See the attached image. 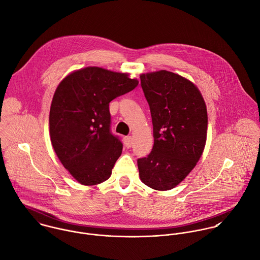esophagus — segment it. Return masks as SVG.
<instances>
[{
  "label": "esophagus",
  "mask_w": 260,
  "mask_h": 260,
  "mask_svg": "<svg viewBox=\"0 0 260 260\" xmlns=\"http://www.w3.org/2000/svg\"><path fill=\"white\" fill-rule=\"evenodd\" d=\"M124 145L127 149H129L133 145V138L132 137H125L124 138Z\"/></svg>",
  "instance_id": "34e87169"
}]
</instances>
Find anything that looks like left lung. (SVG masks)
Here are the masks:
<instances>
[{"mask_svg": "<svg viewBox=\"0 0 260 260\" xmlns=\"http://www.w3.org/2000/svg\"><path fill=\"white\" fill-rule=\"evenodd\" d=\"M150 105L154 147L138 159L141 181L157 191L179 185L195 168L207 141V107L189 79L167 70L141 74Z\"/></svg>", "mask_w": 260, "mask_h": 260, "instance_id": "8db88e82", "label": "left lung"}]
</instances>
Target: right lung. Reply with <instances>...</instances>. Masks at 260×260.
<instances>
[{"label": "right lung", "mask_w": 260, "mask_h": 260, "mask_svg": "<svg viewBox=\"0 0 260 260\" xmlns=\"http://www.w3.org/2000/svg\"><path fill=\"white\" fill-rule=\"evenodd\" d=\"M129 73L96 66L74 70L58 84L50 107L49 133L55 154L81 185L106 181L122 145L109 131V103L137 87Z\"/></svg>", "instance_id": "add662e5"}]
</instances>
